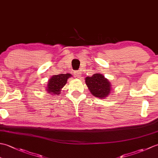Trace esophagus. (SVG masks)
<instances>
[{"label": "esophagus", "mask_w": 158, "mask_h": 158, "mask_svg": "<svg viewBox=\"0 0 158 158\" xmlns=\"http://www.w3.org/2000/svg\"><path fill=\"white\" fill-rule=\"evenodd\" d=\"M74 74H75L77 77L79 78V77H80V76L81 75V70H75V71H74Z\"/></svg>", "instance_id": "obj_1"}]
</instances>
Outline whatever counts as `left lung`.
<instances>
[{
  "label": "left lung",
  "mask_w": 158,
  "mask_h": 158,
  "mask_svg": "<svg viewBox=\"0 0 158 158\" xmlns=\"http://www.w3.org/2000/svg\"><path fill=\"white\" fill-rule=\"evenodd\" d=\"M85 80L89 92L98 98H106L111 91L109 81L101 74H94L92 77H87Z\"/></svg>",
  "instance_id": "1"
}]
</instances>
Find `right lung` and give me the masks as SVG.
<instances>
[{
    "label": "right lung",
    "instance_id": "1",
    "mask_svg": "<svg viewBox=\"0 0 158 158\" xmlns=\"http://www.w3.org/2000/svg\"><path fill=\"white\" fill-rule=\"evenodd\" d=\"M70 77H72V75L69 73L59 74L52 76V78L49 79L46 91L52 95L60 94L62 88L66 85L67 79Z\"/></svg>",
    "mask_w": 158,
    "mask_h": 158
}]
</instances>
